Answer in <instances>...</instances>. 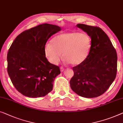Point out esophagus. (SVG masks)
Segmentation results:
<instances>
[{
    "label": "esophagus",
    "mask_w": 123,
    "mask_h": 123,
    "mask_svg": "<svg viewBox=\"0 0 123 123\" xmlns=\"http://www.w3.org/2000/svg\"><path fill=\"white\" fill-rule=\"evenodd\" d=\"M60 71H61V72H64V68L63 67H60Z\"/></svg>",
    "instance_id": "obj_1"
}]
</instances>
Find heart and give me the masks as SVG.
Instances as JSON below:
<instances>
[{"label": "heart", "mask_w": 123, "mask_h": 123, "mask_svg": "<svg viewBox=\"0 0 123 123\" xmlns=\"http://www.w3.org/2000/svg\"><path fill=\"white\" fill-rule=\"evenodd\" d=\"M91 47V40L86 34L68 31L55 36L51 43L45 45L44 51L51 63L56 64L63 56L69 63L77 65L88 56Z\"/></svg>", "instance_id": "obj_1"}]
</instances>
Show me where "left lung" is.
Listing matches in <instances>:
<instances>
[{
    "label": "left lung",
    "instance_id": "left-lung-1",
    "mask_svg": "<svg viewBox=\"0 0 123 123\" xmlns=\"http://www.w3.org/2000/svg\"><path fill=\"white\" fill-rule=\"evenodd\" d=\"M76 26L91 38V47L86 59L73 68L74 75L70 79V87L82 97H98L109 89L116 77V50L101 28L83 24Z\"/></svg>",
    "mask_w": 123,
    "mask_h": 123
}]
</instances>
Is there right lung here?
I'll list each match as a JSON object with an SVG mask.
<instances>
[{"mask_svg":"<svg viewBox=\"0 0 123 123\" xmlns=\"http://www.w3.org/2000/svg\"><path fill=\"white\" fill-rule=\"evenodd\" d=\"M61 28L47 23L23 31L7 54V71L18 91L29 98L44 97L53 90L59 67L46 58L44 48L50 37Z\"/></svg>","mask_w":123,"mask_h":123,"instance_id":"1","label":"right lung"}]
</instances>
